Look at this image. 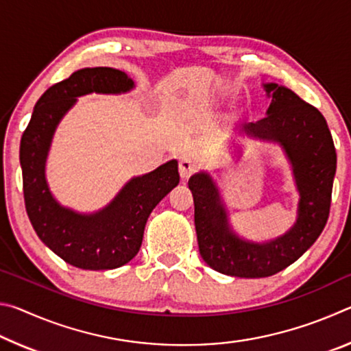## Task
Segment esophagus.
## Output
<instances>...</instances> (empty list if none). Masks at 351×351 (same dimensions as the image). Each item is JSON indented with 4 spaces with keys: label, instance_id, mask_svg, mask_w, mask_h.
<instances>
[{
    "label": "esophagus",
    "instance_id": "1",
    "mask_svg": "<svg viewBox=\"0 0 351 351\" xmlns=\"http://www.w3.org/2000/svg\"><path fill=\"white\" fill-rule=\"evenodd\" d=\"M197 170V164L193 161H190V159H181L180 161V175L182 180H187V178L193 173V171Z\"/></svg>",
    "mask_w": 351,
    "mask_h": 351
}]
</instances>
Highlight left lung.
I'll list each match as a JSON object with an SVG mask.
<instances>
[{"instance_id": "8db88e82", "label": "left lung", "mask_w": 351, "mask_h": 351, "mask_svg": "<svg viewBox=\"0 0 351 351\" xmlns=\"http://www.w3.org/2000/svg\"><path fill=\"white\" fill-rule=\"evenodd\" d=\"M263 88L271 99L266 117L246 123L240 133L282 147L300 197L297 218L277 239L263 243L243 239L229 224L213 178L207 171L195 173L189 189L199 254L212 269L226 276L260 278L288 268L319 239L330 213L336 150L325 117L287 86L263 83Z\"/></svg>"}]
</instances>
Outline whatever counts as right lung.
Masks as SVG:
<instances>
[{
	"label": "right lung",
	"mask_w": 351,
	"mask_h": 351,
	"mask_svg": "<svg viewBox=\"0 0 351 351\" xmlns=\"http://www.w3.org/2000/svg\"><path fill=\"white\" fill-rule=\"evenodd\" d=\"M134 82L114 68H83L46 90L35 104L20 144L23 192L27 217L40 240L80 269H114L128 263L142 245L148 217L180 182L178 161L134 176L104 209L80 213L62 206L46 181V161L54 133L77 97L85 94H122Z\"/></svg>",
	"instance_id": "obj_1"
}]
</instances>
